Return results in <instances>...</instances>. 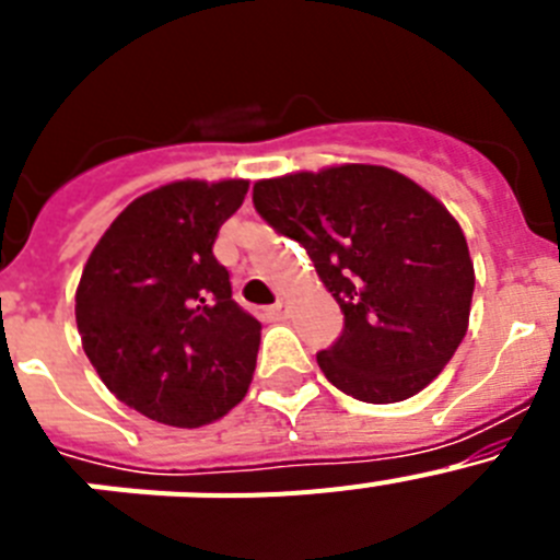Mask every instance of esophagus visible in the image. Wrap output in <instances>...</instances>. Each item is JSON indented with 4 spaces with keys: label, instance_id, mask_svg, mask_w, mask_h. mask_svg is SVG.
Listing matches in <instances>:
<instances>
[{
    "label": "esophagus",
    "instance_id": "1",
    "mask_svg": "<svg viewBox=\"0 0 560 560\" xmlns=\"http://www.w3.org/2000/svg\"><path fill=\"white\" fill-rule=\"evenodd\" d=\"M285 316H289V308H285L283 300H277V303L266 311V319H271V323H283Z\"/></svg>",
    "mask_w": 560,
    "mask_h": 560
}]
</instances>
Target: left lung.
Here are the masks:
<instances>
[{
	"instance_id": "obj_1",
	"label": "left lung",
	"mask_w": 560,
	"mask_h": 560,
	"mask_svg": "<svg viewBox=\"0 0 560 560\" xmlns=\"http://www.w3.org/2000/svg\"><path fill=\"white\" fill-rule=\"evenodd\" d=\"M257 215L308 252L345 314L316 361L364 404H395L446 368L468 330L474 264L452 212L381 165L257 182Z\"/></svg>"
}]
</instances>
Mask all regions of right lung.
Wrapping results in <instances>:
<instances>
[{
    "instance_id": "1",
    "label": "right lung",
    "mask_w": 560,
    "mask_h": 560,
    "mask_svg": "<svg viewBox=\"0 0 560 560\" xmlns=\"http://www.w3.org/2000/svg\"><path fill=\"white\" fill-rule=\"evenodd\" d=\"M249 182H173L112 221L83 266L75 319L92 368L122 404L196 429L241 404L260 323L212 255Z\"/></svg>"
}]
</instances>
